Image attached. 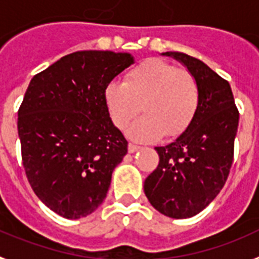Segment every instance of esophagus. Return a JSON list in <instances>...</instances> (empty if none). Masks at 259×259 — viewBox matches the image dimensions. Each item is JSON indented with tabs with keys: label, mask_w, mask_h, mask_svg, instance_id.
I'll list each match as a JSON object with an SVG mask.
<instances>
[{
	"label": "esophagus",
	"mask_w": 259,
	"mask_h": 259,
	"mask_svg": "<svg viewBox=\"0 0 259 259\" xmlns=\"http://www.w3.org/2000/svg\"><path fill=\"white\" fill-rule=\"evenodd\" d=\"M139 148H140V147H139V145H136V144H134V143H130V144H128V152H130V153L136 152Z\"/></svg>",
	"instance_id": "obj_1"
}]
</instances>
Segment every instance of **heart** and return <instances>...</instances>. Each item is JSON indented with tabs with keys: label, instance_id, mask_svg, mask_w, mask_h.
<instances>
[{
	"label": "heart",
	"instance_id": "obj_1",
	"mask_svg": "<svg viewBox=\"0 0 259 259\" xmlns=\"http://www.w3.org/2000/svg\"><path fill=\"white\" fill-rule=\"evenodd\" d=\"M104 102L111 120L124 130L143 108L144 116L130 135L138 140L160 136L176 138L196 116L200 86L192 72L152 58L125 74L124 82H111L104 90Z\"/></svg>",
	"mask_w": 259,
	"mask_h": 259
}]
</instances>
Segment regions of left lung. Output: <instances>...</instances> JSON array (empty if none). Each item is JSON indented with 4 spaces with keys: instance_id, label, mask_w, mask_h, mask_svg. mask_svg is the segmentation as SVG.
<instances>
[{
    "instance_id": "left-lung-1",
    "label": "left lung",
    "mask_w": 259,
    "mask_h": 259,
    "mask_svg": "<svg viewBox=\"0 0 259 259\" xmlns=\"http://www.w3.org/2000/svg\"><path fill=\"white\" fill-rule=\"evenodd\" d=\"M187 66L200 86V104L189 127L164 147H156L159 165L144 181L151 205L170 219H189L204 210L225 185L234 157L240 112L228 80L197 58L168 51Z\"/></svg>"
}]
</instances>
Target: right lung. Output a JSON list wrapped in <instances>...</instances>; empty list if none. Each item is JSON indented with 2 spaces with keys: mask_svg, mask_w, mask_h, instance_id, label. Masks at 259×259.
<instances>
[{
  "mask_svg": "<svg viewBox=\"0 0 259 259\" xmlns=\"http://www.w3.org/2000/svg\"><path fill=\"white\" fill-rule=\"evenodd\" d=\"M132 63L127 53L76 51L30 80L18 110L23 168L37 197L65 219L98 209L127 153L104 90Z\"/></svg>",
  "mask_w": 259,
  "mask_h": 259,
  "instance_id": "right-lung-1",
  "label": "right lung"
}]
</instances>
